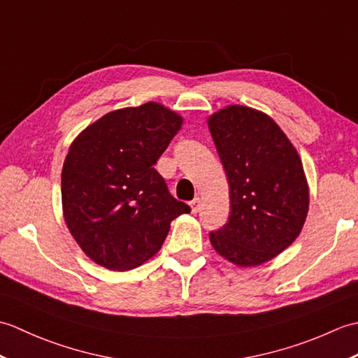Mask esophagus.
<instances>
[{"label": "esophagus", "instance_id": "34e87169", "mask_svg": "<svg viewBox=\"0 0 358 358\" xmlns=\"http://www.w3.org/2000/svg\"><path fill=\"white\" fill-rule=\"evenodd\" d=\"M189 208H191L192 214H196L201 209V200L200 199H194L191 203H189Z\"/></svg>", "mask_w": 358, "mask_h": 358}]
</instances>
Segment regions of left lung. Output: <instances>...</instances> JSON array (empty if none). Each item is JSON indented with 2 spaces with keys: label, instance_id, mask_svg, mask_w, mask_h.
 <instances>
[{
  "label": "left lung",
  "instance_id": "8db88e82",
  "mask_svg": "<svg viewBox=\"0 0 358 358\" xmlns=\"http://www.w3.org/2000/svg\"><path fill=\"white\" fill-rule=\"evenodd\" d=\"M208 127L229 183L231 215L209 234L218 255L240 268L275 258L299 237L309 210V185L295 146L268 113L229 104Z\"/></svg>",
  "mask_w": 358,
  "mask_h": 358
}]
</instances>
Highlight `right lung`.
<instances>
[{"mask_svg": "<svg viewBox=\"0 0 358 358\" xmlns=\"http://www.w3.org/2000/svg\"><path fill=\"white\" fill-rule=\"evenodd\" d=\"M183 124L157 101L106 113L75 136L62 171L67 229L90 260L138 268L163 246L171 222L191 212L154 164Z\"/></svg>", "mask_w": 358, "mask_h": 358, "instance_id": "add662e5", "label": "right lung"}]
</instances>
